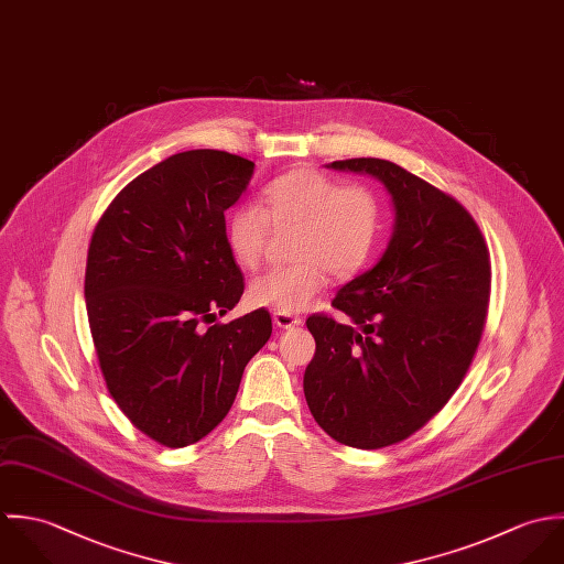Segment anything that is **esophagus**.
<instances>
[{"instance_id": "obj_1", "label": "esophagus", "mask_w": 564, "mask_h": 564, "mask_svg": "<svg viewBox=\"0 0 564 564\" xmlns=\"http://www.w3.org/2000/svg\"><path fill=\"white\" fill-rule=\"evenodd\" d=\"M274 325L279 329H292V327H299L303 325V321L299 316H292V314H283V312H276L274 314Z\"/></svg>"}]
</instances>
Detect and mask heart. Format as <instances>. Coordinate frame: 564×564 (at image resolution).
Returning <instances> with one entry per match:
<instances>
[{
  "label": "heart",
  "instance_id": "heart-1",
  "mask_svg": "<svg viewBox=\"0 0 564 564\" xmlns=\"http://www.w3.org/2000/svg\"><path fill=\"white\" fill-rule=\"evenodd\" d=\"M381 200L366 185H346L318 170L301 167L270 181L257 207H241L228 220V246L237 263L257 268L272 230H299L294 259L301 263L268 270L248 288L257 307L296 314L332 283L359 272L381 237Z\"/></svg>",
  "mask_w": 564,
  "mask_h": 564
}]
</instances>
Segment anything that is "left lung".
I'll list each match as a JSON object with an SVG mask.
<instances>
[{
  "mask_svg": "<svg viewBox=\"0 0 564 564\" xmlns=\"http://www.w3.org/2000/svg\"><path fill=\"white\" fill-rule=\"evenodd\" d=\"M327 167L379 178L394 226L381 259L336 294L341 321L307 318L316 352L303 390L334 441L381 449L427 425L462 383L486 325L490 254L473 216L401 165L346 159Z\"/></svg>",
  "mask_w": 564,
  "mask_h": 564,
  "instance_id": "8db88e82",
  "label": "left lung"
}]
</instances>
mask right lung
<instances>
[{
	"label": "right lung",
	"mask_w": 564,
	"mask_h": 564,
	"mask_svg": "<svg viewBox=\"0 0 564 564\" xmlns=\"http://www.w3.org/2000/svg\"><path fill=\"white\" fill-rule=\"evenodd\" d=\"M252 172L223 150L178 152L115 196L89 243L85 299L107 388L139 432L170 449L223 423L272 334L268 310L218 323L243 294L225 212Z\"/></svg>",
	"instance_id": "right-lung-1"
}]
</instances>
